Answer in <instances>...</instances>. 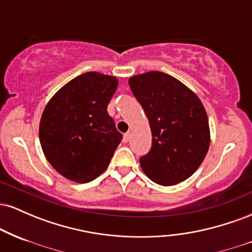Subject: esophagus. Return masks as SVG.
Masks as SVG:
<instances>
[{"label":"esophagus","instance_id":"1","mask_svg":"<svg viewBox=\"0 0 252 252\" xmlns=\"http://www.w3.org/2000/svg\"><path fill=\"white\" fill-rule=\"evenodd\" d=\"M129 138H130V132H126V134L123 135V142H124V143L128 142Z\"/></svg>","mask_w":252,"mask_h":252}]
</instances>
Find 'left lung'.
<instances>
[{
  "label": "left lung",
  "instance_id": "1",
  "mask_svg": "<svg viewBox=\"0 0 252 252\" xmlns=\"http://www.w3.org/2000/svg\"><path fill=\"white\" fill-rule=\"evenodd\" d=\"M152 130V148L140 158L152 181L172 186L199 168L210 147L209 118L193 91L163 72H147L129 79Z\"/></svg>",
  "mask_w": 252,
  "mask_h": 252
}]
</instances>
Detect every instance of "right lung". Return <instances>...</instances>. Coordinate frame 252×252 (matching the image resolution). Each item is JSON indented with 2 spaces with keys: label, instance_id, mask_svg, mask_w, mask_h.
Instances as JSON below:
<instances>
[{
  "label": "right lung",
  "instance_id": "1",
  "mask_svg": "<svg viewBox=\"0 0 252 252\" xmlns=\"http://www.w3.org/2000/svg\"><path fill=\"white\" fill-rule=\"evenodd\" d=\"M117 85L115 77L88 72L63 85L43 110L39 126L43 154L68 180H94L122 141L106 110Z\"/></svg>",
  "mask_w": 252,
  "mask_h": 252
}]
</instances>
